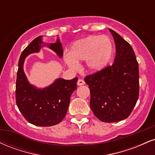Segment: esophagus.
<instances>
[{"mask_svg": "<svg viewBox=\"0 0 155 155\" xmlns=\"http://www.w3.org/2000/svg\"><path fill=\"white\" fill-rule=\"evenodd\" d=\"M85 84L84 81L83 79H79L77 81V84L79 85V86H81V85H84Z\"/></svg>", "mask_w": 155, "mask_h": 155, "instance_id": "34e87169", "label": "esophagus"}]
</instances>
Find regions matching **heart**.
<instances>
[{"label":"heart","mask_w":155,"mask_h":155,"mask_svg":"<svg viewBox=\"0 0 155 155\" xmlns=\"http://www.w3.org/2000/svg\"><path fill=\"white\" fill-rule=\"evenodd\" d=\"M112 54V44L106 35H90L71 44L65 61L71 68L77 69L79 62L87 60L90 71H97L106 66Z\"/></svg>","instance_id":"1"}]
</instances>
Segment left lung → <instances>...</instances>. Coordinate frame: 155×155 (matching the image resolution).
Returning <instances> with one entry per match:
<instances>
[{
    "label": "left lung",
    "mask_w": 155,
    "mask_h": 155,
    "mask_svg": "<svg viewBox=\"0 0 155 155\" xmlns=\"http://www.w3.org/2000/svg\"><path fill=\"white\" fill-rule=\"evenodd\" d=\"M116 44L114 63L84 78L90 108L99 120L116 122L127 118L139 95L138 63L132 47L109 29Z\"/></svg>",
    "instance_id": "1"
}]
</instances>
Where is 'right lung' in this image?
<instances>
[{"label":"right lung","mask_w":155,"mask_h":155,"mask_svg":"<svg viewBox=\"0 0 155 155\" xmlns=\"http://www.w3.org/2000/svg\"><path fill=\"white\" fill-rule=\"evenodd\" d=\"M41 38H35L20 55L16 81V103L28 122L34 125L47 127L59 124L65 117L71 96L76 89L78 78L71 80L58 79L43 90L30 84L23 71V64L28 54L40 50L43 44ZM49 47L62 58L63 50L59 39L49 44Z\"/></svg>","instance_id":"1"}]
</instances>
